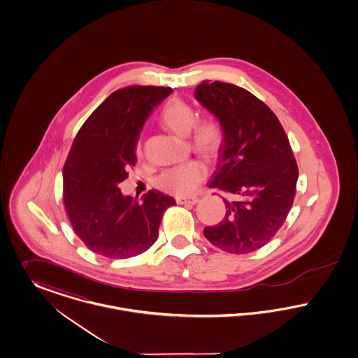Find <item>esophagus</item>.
<instances>
[{
    "label": "esophagus",
    "instance_id": "obj_1",
    "mask_svg": "<svg viewBox=\"0 0 358 358\" xmlns=\"http://www.w3.org/2000/svg\"><path fill=\"white\" fill-rule=\"evenodd\" d=\"M177 204H196L199 201L197 197H177Z\"/></svg>",
    "mask_w": 358,
    "mask_h": 358
}]
</instances>
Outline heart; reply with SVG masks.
<instances>
[{
    "instance_id": "b5f03b06",
    "label": "heart",
    "mask_w": 358,
    "mask_h": 358,
    "mask_svg": "<svg viewBox=\"0 0 358 358\" xmlns=\"http://www.w3.org/2000/svg\"><path fill=\"white\" fill-rule=\"evenodd\" d=\"M161 122L176 135L188 136L192 132V146L204 155H216L222 146L223 129L220 124L208 119L194 126L196 113L193 108L182 100H170L162 110ZM139 151L141 148H138V152ZM206 174L207 169L200 161L190 159L162 171L157 178V185L171 194L188 196L204 180Z\"/></svg>"
}]
</instances>
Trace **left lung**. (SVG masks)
Wrapping results in <instances>:
<instances>
[{
  "label": "left lung",
  "instance_id": "left-lung-1",
  "mask_svg": "<svg viewBox=\"0 0 358 358\" xmlns=\"http://www.w3.org/2000/svg\"><path fill=\"white\" fill-rule=\"evenodd\" d=\"M194 97L223 129L208 185L227 194L226 215L204 236L224 252H255L280 230L294 203L299 169L289 141L271 108L243 87L206 80Z\"/></svg>",
  "mask_w": 358,
  "mask_h": 358
}]
</instances>
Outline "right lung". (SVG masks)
I'll list each match as a JSON object with an SVG mask.
<instances>
[{
    "instance_id": "obj_1",
    "label": "right lung",
    "mask_w": 358,
    "mask_h": 358,
    "mask_svg": "<svg viewBox=\"0 0 358 358\" xmlns=\"http://www.w3.org/2000/svg\"><path fill=\"white\" fill-rule=\"evenodd\" d=\"M173 92L128 86L113 92L78 131L64 168V201L71 226L92 252L129 258L157 241L164 212L176 200L159 190L134 199L119 184L136 162L135 146L152 109Z\"/></svg>"
}]
</instances>
